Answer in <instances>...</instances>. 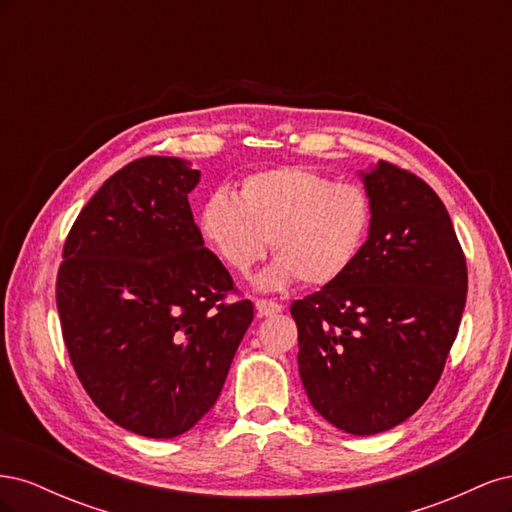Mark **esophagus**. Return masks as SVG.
I'll use <instances>...</instances> for the list:
<instances>
[{
	"mask_svg": "<svg viewBox=\"0 0 512 512\" xmlns=\"http://www.w3.org/2000/svg\"><path fill=\"white\" fill-rule=\"evenodd\" d=\"M256 312L258 316H275L282 312V305L269 299H256Z\"/></svg>",
	"mask_w": 512,
	"mask_h": 512,
	"instance_id": "esophagus-1",
	"label": "esophagus"
}]
</instances>
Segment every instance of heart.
<instances>
[{"mask_svg":"<svg viewBox=\"0 0 512 512\" xmlns=\"http://www.w3.org/2000/svg\"><path fill=\"white\" fill-rule=\"evenodd\" d=\"M371 224V200L356 183H335L303 166L245 177L239 196L215 192L200 211V232L226 265L247 275L267 254L277 256L258 288L292 282L320 288L337 282L359 258Z\"/></svg>","mask_w":512,"mask_h":512,"instance_id":"obj_1","label":"heart"}]
</instances>
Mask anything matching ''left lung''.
<instances>
[{
    "label": "left lung",
    "mask_w": 512,
    "mask_h": 512,
    "mask_svg": "<svg viewBox=\"0 0 512 512\" xmlns=\"http://www.w3.org/2000/svg\"><path fill=\"white\" fill-rule=\"evenodd\" d=\"M361 177L371 224L359 258L290 314L316 412L352 436H374L436 389L466 307L468 267L444 203L421 177L391 162Z\"/></svg>",
    "instance_id": "left-lung-1"
}]
</instances>
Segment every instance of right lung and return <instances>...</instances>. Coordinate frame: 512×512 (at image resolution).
<instances>
[{
    "mask_svg": "<svg viewBox=\"0 0 512 512\" xmlns=\"http://www.w3.org/2000/svg\"><path fill=\"white\" fill-rule=\"evenodd\" d=\"M181 158L123 166L72 224L57 273V312L91 401L145 438L192 429L220 397L254 320L226 267L205 247Z\"/></svg>",
    "mask_w": 512,
    "mask_h": 512,
    "instance_id": "add662e5",
    "label": "right lung"
}]
</instances>
